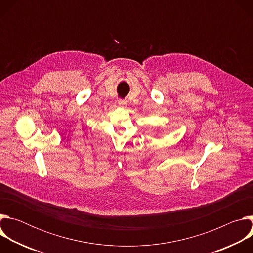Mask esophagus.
Listing matches in <instances>:
<instances>
[{
	"label": "esophagus",
	"mask_w": 253,
	"mask_h": 253,
	"mask_svg": "<svg viewBox=\"0 0 253 253\" xmlns=\"http://www.w3.org/2000/svg\"><path fill=\"white\" fill-rule=\"evenodd\" d=\"M126 104H127V101H126V100H119V101H118V105H119L120 107H124V106H126Z\"/></svg>",
	"instance_id": "obj_1"
}]
</instances>
